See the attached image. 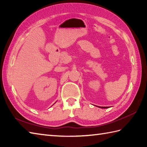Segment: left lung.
Here are the masks:
<instances>
[{
	"label": "left lung",
	"instance_id": "left-lung-1",
	"mask_svg": "<svg viewBox=\"0 0 147 147\" xmlns=\"http://www.w3.org/2000/svg\"><path fill=\"white\" fill-rule=\"evenodd\" d=\"M100 108H102V109H107L108 107H98Z\"/></svg>",
	"mask_w": 147,
	"mask_h": 147
}]
</instances>
